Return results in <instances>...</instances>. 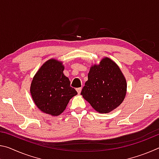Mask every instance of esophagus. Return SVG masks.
Here are the masks:
<instances>
[{
    "label": "esophagus",
    "mask_w": 159,
    "mask_h": 159,
    "mask_svg": "<svg viewBox=\"0 0 159 159\" xmlns=\"http://www.w3.org/2000/svg\"><path fill=\"white\" fill-rule=\"evenodd\" d=\"M81 90H82L81 88H76V91H77L78 93H79V94H80V92H81Z\"/></svg>",
    "instance_id": "34e87169"
}]
</instances>
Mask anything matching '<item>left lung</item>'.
<instances>
[{"label": "left lung", "instance_id": "left-lung-1", "mask_svg": "<svg viewBox=\"0 0 159 159\" xmlns=\"http://www.w3.org/2000/svg\"><path fill=\"white\" fill-rule=\"evenodd\" d=\"M88 80L81 95L99 113H109L122 103L127 83L119 67L111 59L105 57L99 65L91 66Z\"/></svg>", "mask_w": 159, "mask_h": 159}]
</instances>
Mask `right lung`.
Returning a JSON list of instances; mask_svg holds the SVG:
<instances>
[{
    "instance_id": "obj_1",
    "label": "right lung",
    "mask_w": 159,
    "mask_h": 159,
    "mask_svg": "<svg viewBox=\"0 0 159 159\" xmlns=\"http://www.w3.org/2000/svg\"><path fill=\"white\" fill-rule=\"evenodd\" d=\"M64 69L61 61L51 59L43 64L32 80V98L38 108L45 114H61L70 99L77 95L63 74Z\"/></svg>"
}]
</instances>
